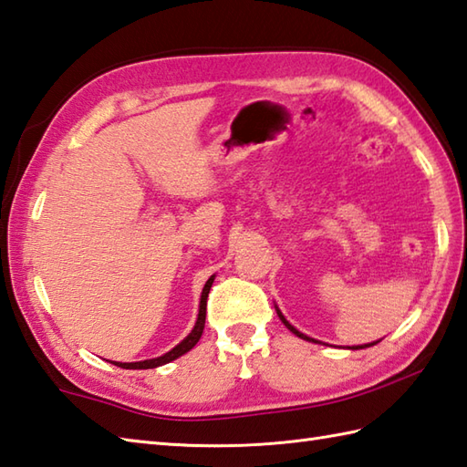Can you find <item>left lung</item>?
Segmentation results:
<instances>
[{
    "mask_svg": "<svg viewBox=\"0 0 467 467\" xmlns=\"http://www.w3.org/2000/svg\"><path fill=\"white\" fill-rule=\"evenodd\" d=\"M277 316H279V319H282L284 321V326L289 329V331H294V334L297 336V337H304V339H307V341H316V339H312V337H307V336H304V334H299V331L292 326V324H289V321L282 316V312H279V309H277ZM369 346H374V344H366V346H358V348H354V349H361V348H369Z\"/></svg>",
    "mask_w": 467,
    "mask_h": 467,
    "instance_id": "obj_1",
    "label": "left lung"
}]
</instances>
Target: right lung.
<instances>
[{"label":"right lung","mask_w":467,"mask_h":467,"mask_svg":"<svg viewBox=\"0 0 467 467\" xmlns=\"http://www.w3.org/2000/svg\"><path fill=\"white\" fill-rule=\"evenodd\" d=\"M213 284V275L207 279L205 285H203V292H202V302H200V314H198V321H195V326L192 329V334L185 337L182 344L175 346L168 354H163L160 358H153V359H143V361H133V364H121V361H111L113 366L123 368V369H151V368H158L163 364H170L175 358H180L183 354H188V351L198 344L202 334H203V326H205V307H207V294H210V287Z\"/></svg>","instance_id":"add662e5"}]
</instances>
